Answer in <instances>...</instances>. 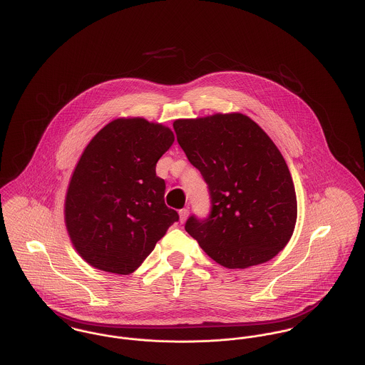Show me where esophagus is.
I'll return each mask as SVG.
<instances>
[{
	"mask_svg": "<svg viewBox=\"0 0 365 365\" xmlns=\"http://www.w3.org/2000/svg\"><path fill=\"white\" fill-rule=\"evenodd\" d=\"M178 213H180V220H181V223H182V222L187 220V217H188V215H190V210H188V208H184L181 209Z\"/></svg>",
	"mask_w": 365,
	"mask_h": 365,
	"instance_id": "obj_1",
	"label": "esophagus"
}]
</instances>
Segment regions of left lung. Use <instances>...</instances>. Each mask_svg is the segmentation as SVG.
I'll return each instance as SVG.
<instances>
[{"label": "left lung", "mask_w": 365, "mask_h": 365, "mask_svg": "<svg viewBox=\"0 0 365 365\" xmlns=\"http://www.w3.org/2000/svg\"><path fill=\"white\" fill-rule=\"evenodd\" d=\"M173 126L212 204L208 217L191 216L185 230L226 268L275 257L294 233L298 207L289 168L269 136L239 112L175 119Z\"/></svg>", "instance_id": "1"}]
</instances>
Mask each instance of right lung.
<instances>
[{
    "label": "right lung",
    "mask_w": 365,
    "mask_h": 365,
    "mask_svg": "<svg viewBox=\"0 0 365 365\" xmlns=\"http://www.w3.org/2000/svg\"><path fill=\"white\" fill-rule=\"evenodd\" d=\"M168 126L145 118L105 125L80 157L68 182L64 222L91 267L130 274L153 252L178 213L164 204L156 164L173 145Z\"/></svg>",
    "instance_id": "1"
}]
</instances>
